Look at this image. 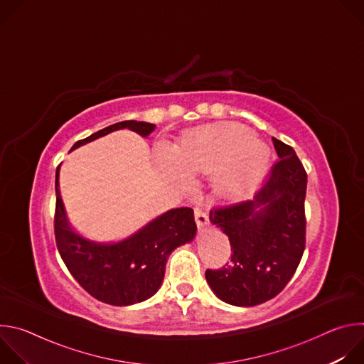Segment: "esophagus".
Here are the masks:
<instances>
[{"label": "esophagus", "instance_id": "34e87169", "mask_svg": "<svg viewBox=\"0 0 364 364\" xmlns=\"http://www.w3.org/2000/svg\"><path fill=\"white\" fill-rule=\"evenodd\" d=\"M194 219H196V223L198 228H204L209 225V216H207L201 209H198V207H196L194 209Z\"/></svg>", "mask_w": 364, "mask_h": 364}]
</instances>
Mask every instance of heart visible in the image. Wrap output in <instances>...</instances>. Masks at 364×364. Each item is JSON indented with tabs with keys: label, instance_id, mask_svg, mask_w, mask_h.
I'll return each mask as SVG.
<instances>
[{
	"label": "heart",
	"instance_id": "obj_1",
	"mask_svg": "<svg viewBox=\"0 0 364 364\" xmlns=\"http://www.w3.org/2000/svg\"><path fill=\"white\" fill-rule=\"evenodd\" d=\"M167 160L176 178L216 170L218 188L236 193L261 180L269 163V149L246 127L223 124L188 132L178 152L168 148Z\"/></svg>",
	"mask_w": 364,
	"mask_h": 364
}]
</instances>
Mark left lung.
Instances as JSON below:
<instances>
[{"label": "left lung", "instance_id": "obj_1", "mask_svg": "<svg viewBox=\"0 0 364 364\" xmlns=\"http://www.w3.org/2000/svg\"><path fill=\"white\" fill-rule=\"evenodd\" d=\"M278 161L253 200L213 207L210 222L229 236L230 262L205 279L225 302L253 306L277 296L305 249L306 171L292 146L272 138Z\"/></svg>", "mask_w": 364, "mask_h": 364}]
</instances>
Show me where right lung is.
<instances>
[{
    "label": "right lung",
    "instance_id": "add662e5",
    "mask_svg": "<svg viewBox=\"0 0 364 364\" xmlns=\"http://www.w3.org/2000/svg\"><path fill=\"white\" fill-rule=\"evenodd\" d=\"M122 128L146 136L155 125L136 121L118 122L77 141L72 149ZM59 167L56 170L55 236L69 272L87 294L105 304L131 305L152 296L161 287L170 253L196 235L193 209L180 207L168 210L124 242L93 243L76 235L68 225L59 190Z\"/></svg>",
    "mask_w": 364,
    "mask_h": 364
}]
</instances>
